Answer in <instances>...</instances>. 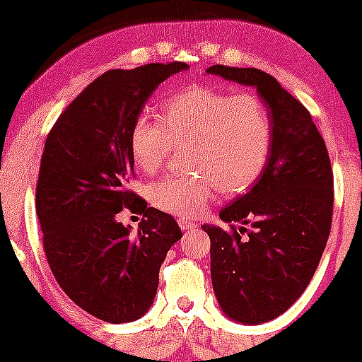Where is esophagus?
<instances>
[{
  "instance_id": "obj_1",
  "label": "esophagus",
  "mask_w": 362,
  "mask_h": 362,
  "mask_svg": "<svg viewBox=\"0 0 362 362\" xmlns=\"http://www.w3.org/2000/svg\"><path fill=\"white\" fill-rule=\"evenodd\" d=\"M178 226H180L182 231H187V229L194 228V224L191 221H187V218H178Z\"/></svg>"
}]
</instances>
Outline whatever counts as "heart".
<instances>
[{"label": "heart", "mask_w": 362, "mask_h": 362, "mask_svg": "<svg viewBox=\"0 0 362 362\" xmlns=\"http://www.w3.org/2000/svg\"><path fill=\"white\" fill-rule=\"evenodd\" d=\"M273 124L254 94H229L210 86H189L170 94L160 117L140 113L129 147L145 173L160 170L177 145H187L184 163L192 173L168 175L148 187V199L166 214L192 217L214 198L247 191L272 154Z\"/></svg>", "instance_id": "heart-1"}]
</instances>
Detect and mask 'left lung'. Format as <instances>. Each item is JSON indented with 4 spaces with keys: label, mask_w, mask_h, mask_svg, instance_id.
Masks as SVG:
<instances>
[{
    "label": "left lung",
    "mask_w": 362,
    "mask_h": 362,
    "mask_svg": "<svg viewBox=\"0 0 362 362\" xmlns=\"http://www.w3.org/2000/svg\"><path fill=\"white\" fill-rule=\"evenodd\" d=\"M206 73L254 86L272 117L264 171L218 214L229 229L202 226L210 236L221 308L238 322H268L305 293L326 249L334 202L331 160L310 112L269 73L224 64Z\"/></svg>",
    "instance_id": "1"
}]
</instances>
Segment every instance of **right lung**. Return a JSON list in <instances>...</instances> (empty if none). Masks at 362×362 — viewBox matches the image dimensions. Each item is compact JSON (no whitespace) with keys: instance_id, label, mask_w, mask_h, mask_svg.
<instances>
[{"instance_id":"1","label":"right lung","mask_w":362,"mask_h":362,"mask_svg":"<svg viewBox=\"0 0 362 362\" xmlns=\"http://www.w3.org/2000/svg\"><path fill=\"white\" fill-rule=\"evenodd\" d=\"M187 69L180 61L110 69L47 134L36 184L43 250L68 298L105 322H131L151 308L160 264L182 238L175 218L147 206L127 184L134 119L160 82ZM122 207L144 215L136 233L116 221Z\"/></svg>"}]
</instances>
